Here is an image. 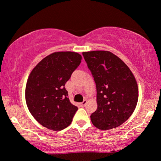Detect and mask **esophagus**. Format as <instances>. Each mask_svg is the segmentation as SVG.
<instances>
[{
    "mask_svg": "<svg viewBox=\"0 0 161 161\" xmlns=\"http://www.w3.org/2000/svg\"><path fill=\"white\" fill-rule=\"evenodd\" d=\"M86 103H87V100H84L83 101L82 103H80V105H81V106H82V107H84L85 105H86Z\"/></svg>",
    "mask_w": 161,
    "mask_h": 161,
    "instance_id": "1",
    "label": "esophagus"
}]
</instances>
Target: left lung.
Wrapping results in <instances>:
<instances>
[{"mask_svg": "<svg viewBox=\"0 0 161 161\" xmlns=\"http://www.w3.org/2000/svg\"><path fill=\"white\" fill-rule=\"evenodd\" d=\"M97 89V108L91 121L97 128H115L128 119L138 99L135 77L121 59L109 51L83 53Z\"/></svg>", "mask_w": 161, "mask_h": 161, "instance_id": "obj_1", "label": "left lung"}]
</instances>
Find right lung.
Returning <instances> with one entry per match:
<instances>
[{"mask_svg":"<svg viewBox=\"0 0 161 161\" xmlns=\"http://www.w3.org/2000/svg\"><path fill=\"white\" fill-rule=\"evenodd\" d=\"M75 52H56L43 58L31 72L25 88L28 110L37 122L53 130L71 124L78 107L68 97L65 83L81 62Z\"/></svg>","mask_w":161,"mask_h":161,"instance_id":"obj_1","label":"right lung"}]
</instances>
